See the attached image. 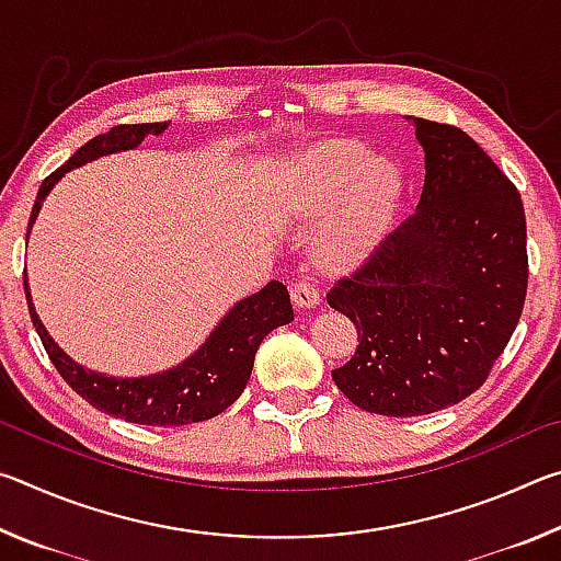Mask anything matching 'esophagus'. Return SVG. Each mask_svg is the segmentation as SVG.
Returning a JSON list of instances; mask_svg holds the SVG:
<instances>
[{
    "instance_id": "34e87169",
    "label": "esophagus",
    "mask_w": 561,
    "mask_h": 561,
    "mask_svg": "<svg viewBox=\"0 0 561 561\" xmlns=\"http://www.w3.org/2000/svg\"><path fill=\"white\" fill-rule=\"evenodd\" d=\"M291 301L297 304L299 309H317L319 291L311 282H297L291 284Z\"/></svg>"
}]
</instances>
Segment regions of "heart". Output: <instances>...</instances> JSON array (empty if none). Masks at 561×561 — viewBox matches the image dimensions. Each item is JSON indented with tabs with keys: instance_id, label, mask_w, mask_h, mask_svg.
<instances>
[{
	"instance_id": "b5f03b06",
	"label": "heart",
	"mask_w": 561,
	"mask_h": 561,
	"mask_svg": "<svg viewBox=\"0 0 561 561\" xmlns=\"http://www.w3.org/2000/svg\"><path fill=\"white\" fill-rule=\"evenodd\" d=\"M401 170L386 156H368L356 140H324L299 158L291 173L294 210L319 215L317 260L331 270L356 267L371 254L391 225Z\"/></svg>"
}]
</instances>
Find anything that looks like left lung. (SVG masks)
I'll return each instance as SVG.
<instances>
[{"label":"left lung","instance_id":"obj_1","mask_svg":"<svg viewBox=\"0 0 561 561\" xmlns=\"http://www.w3.org/2000/svg\"><path fill=\"white\" fill-rule=\"evenodd\" d=\"M408 121L425 153L415 213L327 297L358 329L354 358L331 376L351 403L393 417L443 411L478 391L527 294L517 187L468 133Z\"/></svg>","mask_w":561,"mask_h":561}]
</instances>
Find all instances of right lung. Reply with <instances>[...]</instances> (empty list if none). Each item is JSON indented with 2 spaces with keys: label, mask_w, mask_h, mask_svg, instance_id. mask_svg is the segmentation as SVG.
Segmentation results:
<instances>
[{
  "label": "right lung",
  "mask_w": 561,
  "mask_h": 561,
  "mask_svg": "<svg viewBox=\"0 0 561 561\" xmlns=\"http://www.w3.org/2000/svg\"><path fill=\"white\" fill-rule=\"evenodd\" d=\"M170 123H136V126H116L103 136L91 138L81 146L66 163L44 180L36 203L32 207L30 230L26 240L39 217L46 195L54 185L73 168H81L103 156L136 150L146 136H160ZM26 304H30L32 324L39 334L42 344L49 354L51 364L61 378L69 383L83 401L121 421L138 425H160V428H175L197 421H207L230 408L250 381L254 354H257L264 336L277 327L294 321V309L289 291L282 282L272 279L257 294L232 304V309L217 321V327L205 339V344L180 360L178 366L148 376H108L91 371V368L76 364L66 351L56 344L49 331L36 314L30 282L24 274Z\"/></svg>",
  "instance_id": "add662e5"
}]
</instances>
